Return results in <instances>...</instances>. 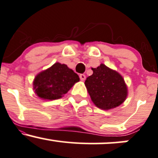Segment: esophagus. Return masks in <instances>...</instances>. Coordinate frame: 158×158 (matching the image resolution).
I'll list each match as a JSON object with an SVG mask.
<instances>
[{
    "label": "esophagus",
    "instance_id": "1",
    "mask_svg": "<svg viewBox=\"0 0 158 158\" xmlns=\"http://www.w3.org/2000/svg\"><path fill=\"white\" fill-rule=\"evenodd\" d=\"M79 78H80L81 81H85V79H86V77H85V74H80V75H79Z\"/></svg>",
    "mask_w": 158,
    "mask_h": 158
}]
</instances>
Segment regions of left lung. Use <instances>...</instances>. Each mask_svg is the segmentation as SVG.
<instances>
[{"label":"left lung","mask_w":158,"mask_h":158,"mask_svg":"<svg viewBox=\"0 0 158 158\" xmlns=\"http://www.w3.org/2000/svg\"><path fill=\"white\" fill-rule=\"evenodd\" d=\"M92 71L94 73L87 78L85 85L95 105L105 110L121 105L128 94L122 76L104 64L92 68Z\"/></svg>","instance_id":"left-lung-1"}]
</instances>
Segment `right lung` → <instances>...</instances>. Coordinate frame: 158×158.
Returning a JSON list of instances; mask_svg holds the SVG:
<instances>
[{"label": "right lung", "mask_w": 158, "mask_h": 158, "mask_svg": "<svg viewBox=\"0 0 158 158\" xmlns=\"http://www.w3.org/2000/svg\"><path fill=\"white\" fill-rule=\"evenodd\" d=\"M79 81V76L73 70L66 64L56 62L36 76L33 88L40 98L55 100L62 98Z\"/></svg>", "instance_id": "1"}]
</instances>
